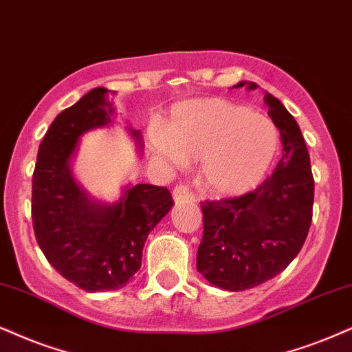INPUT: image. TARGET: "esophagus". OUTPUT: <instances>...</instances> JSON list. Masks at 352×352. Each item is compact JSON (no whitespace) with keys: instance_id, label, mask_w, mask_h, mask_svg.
<instances>
[{"instance_id":"1","label":"esophagus","mask_w":352,"mask_h":352,"mask_svg":"<svg viewBox=\"0 0 352 352\" xmlns=\"http://www.w3.org/2000/svg\"><path fill=\"white\" fill-rule=\"evenodd\" d=\"M173 199H175L176 204L184 202V201L192 202L194 199H196V196H194V192L188 188V186L179 184V186H176L175 190H173Z\"/></svg>"}]
</instances>
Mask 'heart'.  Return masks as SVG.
Returning a JSON list of instances; mask_svg holds the SVG:
<instances>
[{
    "instance_id": "heart-1",
    "label": "heart",
    "mask_w": 352,
    "mask_h": 352,
    "mask_svg": "<svg viewBox=\"0 0 352 352\" xmlns=\"http://www.w3.org/2000/svg\"><path fill=\"white\" fill-rule=\"evenodd\" d=\"M151 148L169 162L202 158L204 188L238 196L264 179L279 150V130L267 116L222 98H202L175 107Z\"/></svg>"
}]
</instances>
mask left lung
Returning <instances> with one entry per match:
<instances>
[{"label": "left lung", "instance_id": "left-lung-1", "mask_svg": "<svg viewBox=\"0 0 352 352\" xmlns=\"http://www.w3.org/2000/svg\"><path fill=\"white\" fill-rule=\"evenodd\" d=\"M256 89L253 81L233 88ZM269 117L280 132L282 158L253 192L202 204L204 236L197 271L215 287L240 292L279 274L294 261L309 235L314 175L300 127L284 104L264 94Z\"/></svg>", "mask_w": 352, "mask_h": 352}]
</instances>
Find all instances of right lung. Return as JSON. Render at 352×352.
I'll use <instances>...</instances> for the list:
<instances>
[{"label": "right lung", "mask_w": 352, "mask_h": 352, "mask_svg": "<svg viewBox=\"0 0 352 352\" xmlns=\"http://www.w3.org/2000/svg\"><path fill=\"white\" fill-rule=\"evenodd\" d=\"M94 88L60 112L38 146L32 223L47 261L86 292L122 289L142 266L148 233L175 206L166 188L127 184L114 202L91 197L73 176L80 138L114 122L111 96ZM142 150L140 130L127 127Z\"/></svg>", "instance_id": "right-lung-1"}]
</instances>
